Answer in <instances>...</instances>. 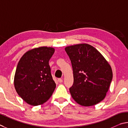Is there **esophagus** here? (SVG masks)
I'll list each match as a JSON object with an SVG mask.
<instances>
[{
  "instance_id": "obj_1",
  "label": "esophagus",
  "mask_w": 128,
  "mask_h": 128,
  "mask_svg": "<svg viewBox=\"0 0 128 128\" xmlns=\"http://www.w3.org/2000/svg\"><path fill=\"white\" fill-rule=\"evenodd\" d=\"M58 82H60V83H62V82H63V79H58Z\"/></svg>"
}]
</instances>
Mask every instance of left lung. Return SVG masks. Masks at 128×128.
<instances>
[{"instance_id": "obj_1", "label": "left lung", "mask_w": 128, "mask_h": 128, "mask_svg": "<svg viewBox=\"0 0 128 128\" xmlns=\"http://www.w3.org/2000/svg\"><path fill=\"white\" fill-rule=\"evenodd\" d=\"M72 64L71 96L82 106H92L104 99L112 79L111 66L101 53L88 44L66 46Z\"/></svg>"}]
</instances>
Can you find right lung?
<instances>
[{
	"instance_id": "add662e5",
	"label": "right lung",
	"mask_w": 128,
	"mask_h": 128,
	"mask_svg": "<svg viewBox=\"0 0 128 128\" xmlns=\"http://www.w3.org/2000/svg\"><path fill=\"white\" fill-rule=\"evenodd\" d=\"M54 50L47 46L34 48L26 52L18 63L14 88L20 97L31 106L46 102L56 88L49 65Z\"/></svg>"
}]
</instances>
